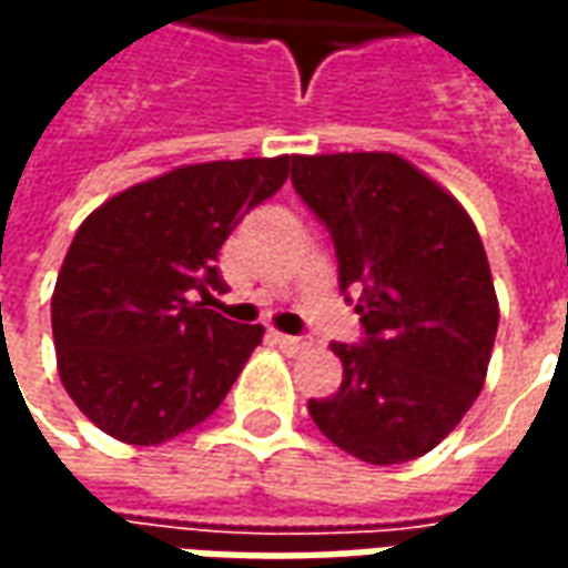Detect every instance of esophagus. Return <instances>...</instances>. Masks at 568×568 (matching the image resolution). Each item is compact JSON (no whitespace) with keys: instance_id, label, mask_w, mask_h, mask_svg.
<instances>
[{"instance_id":"34e87169","label":"esophagus","mask_w":568,"mask_h":568,"mask_svg":"<svg viewBox=\"0 0 568 568\" xmlns=\"http://www.w3.org/2000/svg\"><path fill=\"white\" fill-rule=\"evenodd\" d=\"M276 344L288 356H297V353H304V349L313 346V337H307V334H276Z\"/></svg>"}]
</instances>
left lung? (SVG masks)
Returning a JSON list of instances; mask_svg holds the SVG:
<instances>
[{
    "label": "left lung",
    "instance_id": "obj_1",
    "mask_svg": "<svg viewBox=\"0 0 568 568\" xmlns=\"http://www.w3.org/2000/svg\"><path fill=\"white\" fill-rule=\"evenodd\" d=\"M292 185L328 227L365 332L332 344L344 383L310 398V417L362 463H410L459 426L487 377L499 301L475 222L389 151L295 154Z\"/></svg>",
    "mask_w": 568,
    "mask_h": 568
}]
</instances>
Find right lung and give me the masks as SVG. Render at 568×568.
Wrapping results in <instances>:
<instances>
[{
	"label": "right lung",
	"mask_w": 568,
	"mask_h": 568,
	"mask_svg": "<svg viewBox=\"0 0 568 568\" xmlns=\"http://www.w3.org/2000/svg\"><path fill=\"white\" fill-rule=\"evenodd\" d=\"M288 154L179 166L81 222L54 297L57 371L105 435L151 447L210 417L261 344L212 310L219 252L288 179Z\"/></svg>",
	"instance_id": "1"
}]
</instances>
